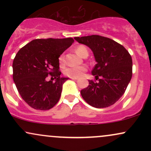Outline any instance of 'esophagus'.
I'll return each instance as SVG.
<instances>
[{"label": "esophagus", "instance_id": "1", "mask_svg": "<svg viewBox=\"0 0 151 151\" xmlns=\"http://www.w3.org/2000/svg\"><path fill=\"white\" fill-rule=\"evenodd\" d=\"M71 79H74V80H77V79H78V78H77V77H71Z\"/></svg>", "mask_w": 151, "mask_h": 151}]
</instances>
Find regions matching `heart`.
I'll use <instances>...</instances> for the list:
<instances>
[{
  "instance_id": "heart-1",
  "label": "heart",
  "mask_w": 151,
  "mask_h": 151,
  "mask_svg": "<svg viewBox=\"0 0 151 151\" xmlns=\"http://www.w3.org/2000/svg\"><path fill=\"white\" fill-rule=\"evenodd\" d=\"M75 52L77 55H79V56L84 57L88 56V50L83 45H79L77 47L75 48ZM59 60H60V62L62 64L64 62V56L63 55H61L59 58ZM86 67L85 66H77V67H67V69H65V71H64V73H65L66 75L68 76V77H79L82 75L84 72H86Z\"/></svg>"
}]
</instances>
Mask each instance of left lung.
Wrapping results in <instances>:
<instances>
[{"instance_id": "8db88e82", "label": "left lung", "mask_w": 151, "mask_h": 151, "mask_svg": "<svg viewBox=\"0 0 151 151\" xmlns=\"http://www.w3.org/2000/svg\"><path fill=\"white\" fill-rule=\"evenodd\" d=\"M79 43L89 47L96 64L91 71L96 80L81 90L86 102L95 108H106L123 96L132 77V58L121 45L100 35L76 37Z\"/></svg>"}]
</instances>
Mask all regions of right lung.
I'll return each instance as SVG.
<instances>
[{
    "label": "right lung",
    "instance_id": "1",
    "mask_svg": "<svg viewBox=\"0 0 151 151\" xmlns=\"http://www.w3.org/2000/svg\"><path fill=\"white\" fill-rule=\"evenodd\" d=\"M74 42L73 38L37 39L22 47L13 62V77L22 99L37 110H49L58 103L62 85L69 78L62 77L59 58ZM51 75L55 83L47 82Z\"/></svg>",
    "mask_w": 151,
    "mask_h": 151
}]
</instances>
